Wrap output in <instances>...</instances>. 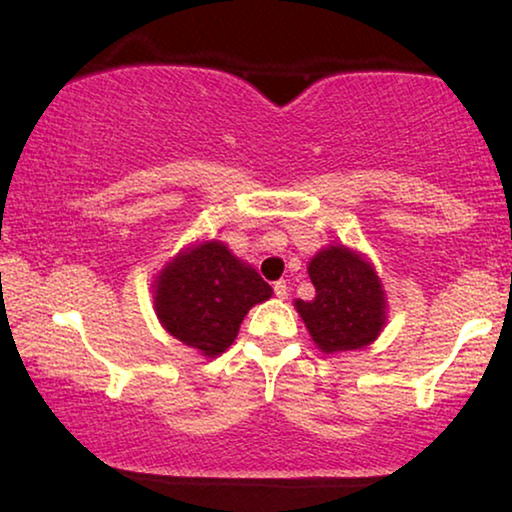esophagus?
I'll return each instance as SVG.
<instances>
[{
    "mask_svg": "<svg viewBox=\"0 0 512 512\" xmlns=\"http://www.w3.org/2000/svg\"><path fill=\"white\" fill-rule=\"evenodd\" d=\"M274 295H277L279 300H286V298H288V286H286V281H277V284H274Z\"/></svg>",
    "mask_w": 512,
    "mask_h": 512,
    "instance_id": "obj_1",
    "label": "esophagus"
}]
</instances>
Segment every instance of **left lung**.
<instances>
[{"mask_svg": "<svg viewBox=\"0 0 512 512\" xmlns=\"http://www.w3.org/2000/svg\"><path fill=\"white\" fill-rule=\"evenodd\" d=\"M309 279L314 300H295L305 328L321 353L365 348L388 321V298L374 263L346 244H328L311 256Z\"/></svg>", "mask_w": 512, "mask_h": 512, "instance_id": "1", "label": "left lung"}]
</instances>
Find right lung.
I'll use <instances>...</instances> for the list:
<instances>
[{"label":"right lung","mask_w":512,"mask_h":512,"mask_svg":"<svg viewBox=\"0 0 512 512\" xmlns=\"http://www.w3.org/2000/svg\"><path fill=\"white\" fill-rule=\"evenodd\" d=\"M152 298L168 335L217 358L235 342L249 309L272 298V288L224 242L203 240L177 251L159 270Z\"/></svg>","instance_id":"obj_1"}]
</instances>
